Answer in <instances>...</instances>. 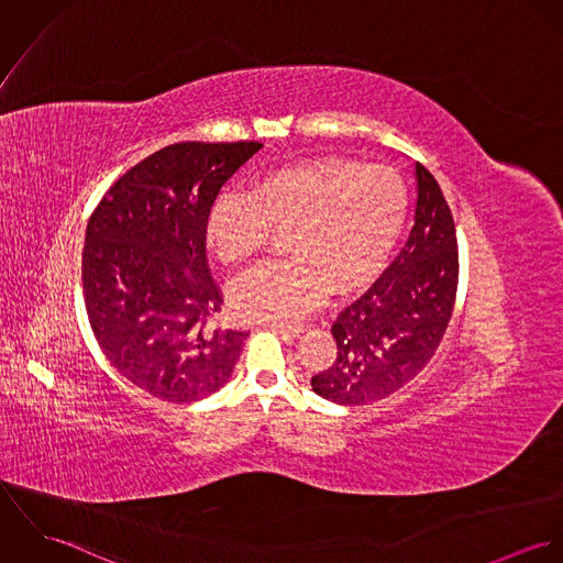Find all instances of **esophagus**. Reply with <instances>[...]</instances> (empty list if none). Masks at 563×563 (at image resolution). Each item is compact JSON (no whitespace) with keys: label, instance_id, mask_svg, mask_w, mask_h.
<instances>
[{"label":"esophagus","instance_id":"34e87169","mask_svg":"<svg viewBox=\"0 0 563 563\" xmlns=\"http://www.w3.org/2000/svg\"><path fill=\"white\" fill-rule=\"evenodd\" d=\"M273 331H277V333H284V335H292V338H297V335H301L303 333V327L301 324H284V322H271L268 324Z\"/></svg>","mask_w":563,"mask_h":563}]
</instances>
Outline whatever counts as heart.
Masks as SVG:
<instances>
[{"mask_svg":"<svg viewBox=\"0 0 563 563\" xmlns=\"http://www.w3.org/2000/svg\"><path fill=\"white\" fill-rule=\"evenodd\" d=\"M409 197L395 168L353 158H310L260 175L249 195H221L206 223L208 246L230 266L255 260L271 232H288L290 260L232 286L246 321H295L329 292L371 284L401 239Z\"/></svg>","mask_w":563,"mask_h":563,"instance_id":"b5f03b06","label":"heart"}]
</instances>
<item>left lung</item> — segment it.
Returning a JSON list of instances; mask_svg holds the SVG:
<instances>
[{
  "label": "left lung",
  "mask_w": 563,
  "mask_h": 563,
  "mask_svg": "<svg viewBox=\"0 0 563 563\" xmlns=\"http://www.w3.org/2000/svg\"><path fill=\"white\" fill-rule=\"evenodd\" d=\"M413 228L397 260L331 324L338 353L312 390L338 405L397 393L433 357L457 292V236L435 177L413 164Z\"/></svg>",
  "instance_id": "8db88e82"
}]
</instances>
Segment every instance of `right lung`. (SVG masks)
<instances>
[{"mask_svg": "<svg viewBox=\"0 0 563 563\" xmlns=\"http://www.w3.org/2000/svg\"><path fill=\"white\" fill-rule=\"evenodd\" d=\"M260 143H177L130 168L92 212L81 255L84 301L110 364L168 402L221 390L246 331L206 329L221 310L206 223L221 186Z\"/></svg>", "mask_w": 563, "mask_h": 563, "instance_id": "right-lung-1", "label": "right lung"}]
</instances>
